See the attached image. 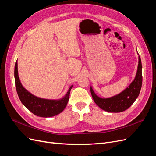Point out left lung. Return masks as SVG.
Returning a JSON list of instances; mask_svg holds the SVG:
<instances>
[{
	"mask_svg": "<svg viewBox=\"0 0 156 156\" xmlns=\"http://www.w3.org/2000/svg\"><path fill=\"white\" fill-rule=\"evenodd\" d=\"M142 62L140 57H138V66L136 75L130 85L121 93L109 98H101L94 93L90 87L91 95L95 103L103 110L110 113H119L126 110L133 105L138 98L142 83Z\"/></svg>",
	"mask_w": 156,
	"mask_h": 156,
	"instance_id": "left-lung-1",
	"label": "left lung"
}]
</instances>
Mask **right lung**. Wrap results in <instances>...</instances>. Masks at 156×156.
<instances>
[{"label":"right lung","mask_w":156,"mask_h":156,"mask_svg":"<svg viewBox=\"0 0 156 156\" xmlns=\"http://www.w3.org/2000/svg\"><path fill=\"white\" fill-rule=\"evenodd\" d=\"M14 78L16 88L20 99L22 104L34 115L41 117H51L59 114L65 109L69 101L73 86L70 87L63 98L59 100H51L35 96L22 86L18 76L17 61L15 64Z\"/></svg>","instance_id":"add662e5"}]
</instances>
